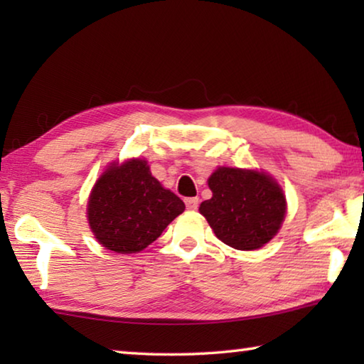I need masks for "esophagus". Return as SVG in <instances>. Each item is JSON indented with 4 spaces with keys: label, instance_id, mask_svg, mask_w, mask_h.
Listing matches in <instances>:
<instances>
[{
    "label": "esophagus",
    "instance_id": "obj_1",
    "mask_svg": "<svg viewBox=\"0 0 364 364\" xmlns=\"http://www.w3.org/2000/svg\"><path fill=\"white\" fill-rule=\"evenodd\" d=\"M186 207L189 208V210H197V207H199V197H188L186 200Z\"/></svg>",
    "mask_w": 364,
    "mask_h": 364
}]
</instances>
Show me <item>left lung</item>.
<instances>
[{
    "label": "left lung",
    "instance_id": "8db88e82",
    "mask_svg": "<svg viewBox=\"0 0 364 364\" xmlns=\"http://www.w3.org/2000/svg\"><path fill=\"white\" fill-rule=\"evenodd\" d=\"M212 199L199 212L221 242L237 250L263 247L276 236L286 217V197L263 171L220 167L208 178Z\"/></svg>",
    "mask_w": 364,
    "mask_h": 364
}]
</instances>
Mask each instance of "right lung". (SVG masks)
<instances>
[{
    "label": "right lung",
    "mask_w": 364,
    "mask_h": 364,
    "mask_svg": "<svg viewBox=\"0 0 364 364\" xmlns=\"http://www.w3.org/2000/svg\"><path fill=\"white\" fill-rule=\"evenodd\" d=\"M86 212L97 242L117 254H136L184 212V202L152 176L146 160L130 159L100 176Z\"/></svg>",
    "instance_id": "1"
}]
</instances>
